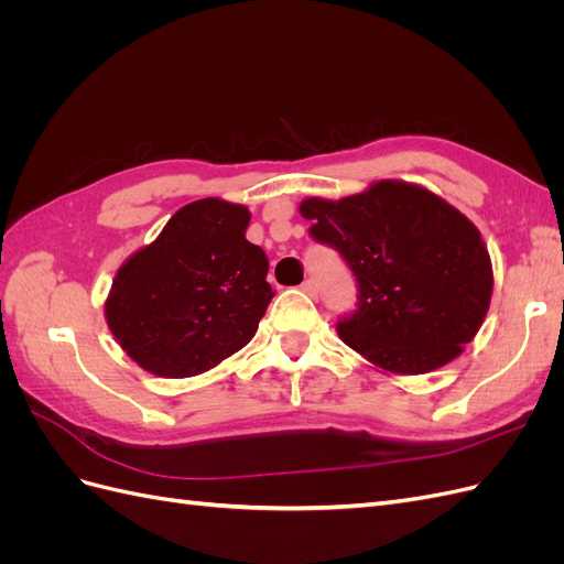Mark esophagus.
<instances>
[{
    "label": "esophagus",
    "instance_id": "obj_1",
    "mask_svg": "<svg viewBox=\"0 0 564 564\" xmlns=\"http://www.w3.org/2000/svg\"><path fill=\"white\" fill-rule=\"evenodd\" d=\"M301 289H303V292L308 294V296H313V299H315V296H317V292H319V289H317V282H315V280H305V282L301 284Z\"/></svg>",
    "mask_w": 564,
    "mask_h": 564
}]
</instances>
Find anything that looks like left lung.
Segmentation results:
<instances>
[{
	"mask_svg": "<svg viewBox=\"0 0 564 564\" xmlns=\"http://www.w3.org/2000/svg\"><path fill=\"white\" fill-rule=\"evenodd\" d=\"M317 242L340 251L360 284V308L340 340L386 373L416 377L449 365L480 332L494 270L473 220L416 183L373 181L340 199L305 197Z\"/></svg>",
	"mask_w": 564,
	"mask_h": 564,
	"instance_id": "1",
	"label": "left lung"
}]
</instances>
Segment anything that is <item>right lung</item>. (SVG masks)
<instances>
[{
    "label": "right lung",
    "mask_w": 564,
    "mask_h": 564,
    "mask_svg": "<svg viewBox=\"0 0 564 564\" xmlns=\"http://www.w3.org/2000/svg\"><path fill=\"white\" fill-rule=\"evenodd\" d=\"M249 220L245 204L191 202L119 265L106 322L141 369L197 377L253 338L272 289L265 251L247 240Z\"/></svg>",
    "instance_id": "1"
}]
</instances>
